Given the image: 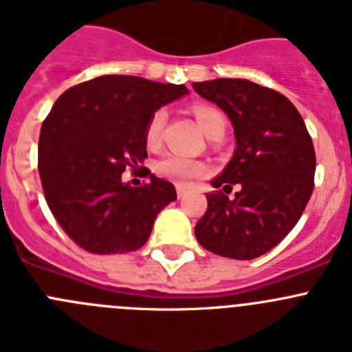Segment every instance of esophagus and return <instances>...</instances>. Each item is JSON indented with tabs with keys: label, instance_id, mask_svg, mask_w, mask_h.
Instances as JSON below:
<instances>
[{
	"label": "esophagus",
	"instance_id": "1",
	"mask_svg": "<svg viewBox=\"0 0 352 352\" xmlns=\"http://www.w3.org/2000/svg\"><path fill=\"white\" fill-rule=\"evenodd\" d=\"M188 192H190V188H188V186H185V185H176V194H178L179 199L186 197V195H188Z\"/></svg>",
	"mask_w": 352,
	"mask_h": 352
}]
</instances>
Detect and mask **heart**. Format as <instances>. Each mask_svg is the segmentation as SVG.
Returning a JSON list of instances; mask_svg holds the SVG:
<instances>
[{
	"mask_svg": "<svg viewBox=\"0 0 352 352\" xmlns=\"http://www.w3.org/2000/svg\"><path fill=\"white\" fill-rule=\"evenodd\" d=\"M194 114L199 126L208 138L211 139L214 135H219V133L223 135V132H226V118H223L219 109L210 107V105H195ZM164 123H166V111H162V109L149 118L144 135L146 144L149 148H157L158 142H160ZM155 170L162 178L183 185V183H188L197 174L203 173V164L197 160H192V158L179 157V155H166L155 164Z\"/></svg>",
	"mask_w": 352,
	"mask_h": 352,
	"instance_id": "b5f03b06",
	"label": "heart"
}]
</instances>
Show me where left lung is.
Returning a JSON list of instances; mask_svg holds the SVG:
<instances>
[{"instance_id":"1","label":"left lung","mask_w":352,"mask_h":352,"mask_svg":"<svg viewBox=\"0 0 352 352\" xmlns=\"http://www.w3.org/2000/svg\"><path fill=\"white\" fill-rule=\"evenodd\" d=\"M195 93L219 105L234 129L236 149L195 226L206 250L250 261L280 243L296 226L314 190L316 151L298 109L282 93L247 79L192 84Z\"/></svg>"}]
</instances>
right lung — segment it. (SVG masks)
<instances>
[{
	"instance_id": "obj_1",
	"label": "right lung",
	"mask_w": 352,
	"mask_h": 352,
	"mask_svg": "<svg viewBox=\"0 0 352 352\" xmlns=\"http://www.w3.org/2000/svg\"><path fill=\"white\" fill-rule=\"evenodd\" d=\"M185 95V84L100 76L67 89L52 105L40 130V179L54 219L84 250H138L157 214L176 201L173 183L148 169L142 186L121 174L148 157L149 118Z\"/></svg>"
}]
</instances>
